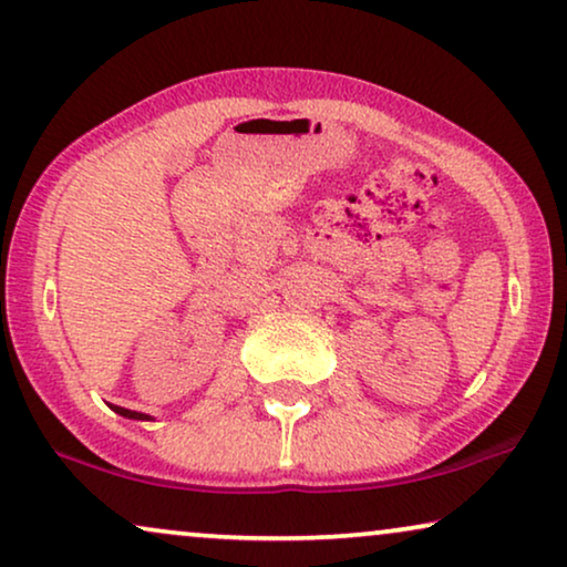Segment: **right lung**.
Returning <instances> with one entry per match:
<instances>
[{
    "mask_svg": "<svg viewBox=\"0 0 567 567\" xmlns=\"http://www.w3.org/2000/svg\"><path fill=\"white\" fill-rule=\"evenodd\" d=\"M115 413L123 415V417H131V421H150V415L144 413H136V410H126V408H118V405H111Z\"/></svg>",
    "mask_w": 567,
    "mask_h": 567,
    "instance_id": "obj_1",
    "label": "right lung"
}]
</instances>
